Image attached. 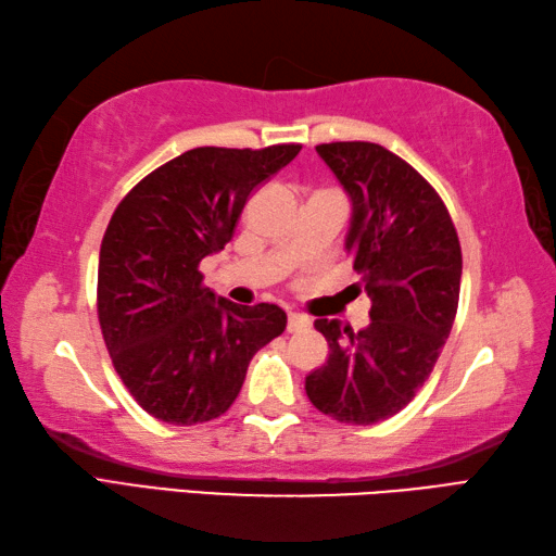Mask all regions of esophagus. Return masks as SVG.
<instances>
[{"label": "esophagus", "instance_id": "obj_1", "mask_svg": "<svg viewBox=\"0 0 556 556\" xmlns=\"http://www.w3.org/2000/svg\"><path fill=\"white\" fill-rule=\"evenodd\" d=\"M309 324H312V321H309V316L298 314V312H290V314H288V331H290V333L307 331Z\"/></svg>", "mask_w": 556, "mask_h": 556}]
</instances>
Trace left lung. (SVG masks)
Segmentation results:
<instances>
[{
  "mask_svg": "<svg viewBox=\"0 0 556 556\" xmlns=\"http://www.w3.org/2000/svg\"><path fill=\"white\" fill-rule=\"evenodd\" d=\"M353 201L345 249L371 300L369 326L316 319L326 365L304 391L345 425L389 420L415 399L451 333L460 294V242L444 201L403 157L369 141L316 146Z\"/></svg>",
  "mask_w": 556,
  "mask_h": 556,
  "instance_id": "1",
  "label": "left lung"
}]
</instances>
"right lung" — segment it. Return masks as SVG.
<instances>
[{
	"instance_id": "1",
	"label": "right lung",
	"mask_w": 556,
	"mask_h": 556,
	"mask_svg": "<svg viewBox=\"0 0 556 556\" xmlns=\"http://www.w3.org/2000/svg\"><path fill=\"white\" fill-rule=\"evenodd\" d=\"M300 149H191L146 175L112 213L98 319L119 379L155 420L189 427L220 417L256 350L286 331L278 304L215 298L199 264L232 240L249 194Z\"/></svg>"
}]
</instances>
